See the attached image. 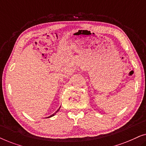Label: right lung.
<instances>
[{
    "label": "right lung",
    "mask_w": 146,
    "mask_h": 146,
    "mask_svg": "<svg viewBox=\"0 0 146 146\" xmlns=\"http://www.w3.org/2000/svg\"><path fill=\"white\" fill-rule=\"evenodd\" d=\"M61 107V106H60ZM60 108L58 109V110L56 111V112L55 113H53V114L52 115H50V116H48V117H52V116H54V115L55 114H56V113L57 112H58V111H59V110H60Z\"/></svg>",
    "instance_id": "obj_1"
}]
</instances>
